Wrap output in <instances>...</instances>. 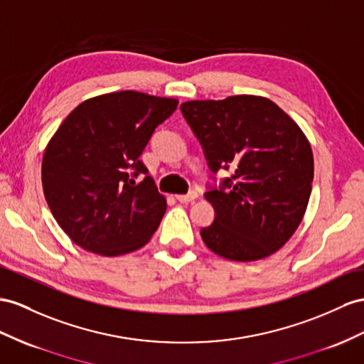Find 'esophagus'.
<instances>
[{"mask_svg": "<svg viewBox=\"0 0 364 364\" xmlns=\"http://www.w3.org/2000/svg\"><path fill=\"white\" fill-rule=\"evenodd\" d=\"M197 197H198V193L195 192V191H191V192L184 193V195H176V200H178L180 203H191Z\"/></svg>", "mask_w": 364, "mask_h": 364, "instance_id": "esophagus-1", "label": "esophagus"}]
</instances>
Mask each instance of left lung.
Segmentation results:
<instances>
[{
	"label": "left lung",
	"mask_w": 364,
	"mask_h": 364,
	"mask_svg": "<svg viewBox=\"0 0 364 364\" xmlns=\"http://www.w3.org/2000/svg\"><path fill=\"white\" fill-rule=\"evenodd\" d=\"M180 109L210 172L230 171L204 192L215 210L200 230L204 245L234 262L272 255L294 235L311 197L314 156L301 129L263 97L186 101Z\"/></svg>",
	"instance_id": "8db88e82"
}]
</instances>
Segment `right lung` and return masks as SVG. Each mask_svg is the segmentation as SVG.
I'll list each match as a JSON object with an SVG mask.
<instances>
[{"mask_svg": "<svg viewBox=\"0 0 364 364\" xmlns=\"http://www.w3.org/2000/svg\"><path fill=\"white\" fill-rule=\"evenodd\" d=\"M178 101L123 90L86 100L52 136L41 178L52 215L69 238L105 257L143 247L166 212L139 160ZM138 174L144 180L135 183Z\"/></svg>", "mask_w": 364, "mask_h": 364, "instance_id": "right-lung-1", "label": "right lung"}]
</instances>
